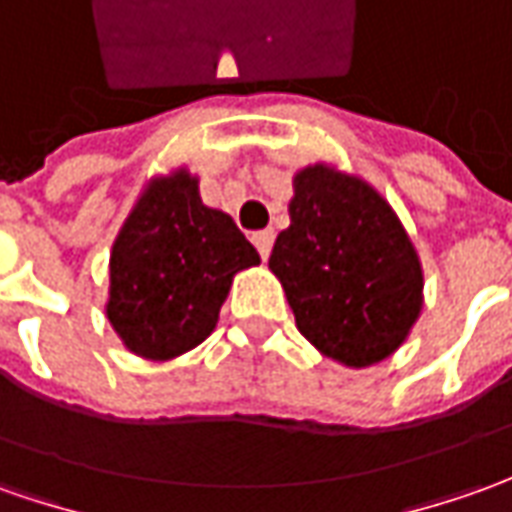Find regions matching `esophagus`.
<instances>
[{
  "mask_svg": "<svg viewBox=\"0 0 512 512\" xmlns=\"http://www.w3.org/2000/svg\"><path fill=\"white\" fill-rule=\"evenodd\" d=\"M252 243L257 246L260 257L266 260L271 252V243H274V229H260V232H255V235H252Z\"/></svg>",
  "mask_w": 512,
  "mask_h": 512,
  "instance_id": "1",
  "label": "esophagus"
}]
</instances>
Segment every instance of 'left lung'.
<instances>
[{
    "label": "left lung",
    "instance_id": "8db88e82",
    "mask_svg": "<svg viewBox=\"0 0 512 512\" xmlns=\"http://www.w3.org/2000/svg\"><path fill=\"white\" fill-rule=\"evenodd\" d=\"M288 215L269 269L302 336L347 367L392 356L423 305L420 260L398 215L370 184L328 165L294 176Z\"/></svg>",
    "mask_w": 512,
    "mask_h": 512
}]
</instances>
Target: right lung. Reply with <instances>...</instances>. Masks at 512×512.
Segmentation results:
<instances>
[{
    "label": "right lung",
    "mask_w": 512,
    "mask_h": 512,
    "mask_svg": "<svg viewBox=\"0 0 512 512\" xmlns=\"http://www.w3.org/2000/svg\"><path fill=\"white\" fill-rule=\"evenodd\" d=\"M260 255L227 212L201 204L187 170L154 179L114 241L111 328L142 358L168 361L215 328L232 277Z\"/></svg>",
    "instance_id": "add662e5"
}]
</instances>
